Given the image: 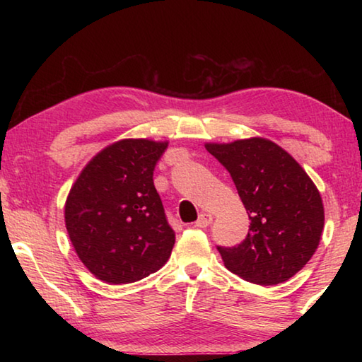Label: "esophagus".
<instances>
[{"label": "esophagus", "instance_id": "34e87169", "mask_svg": "<svg viewBox=\"0 0 362 362\" xmlns=\"http://www.w3.org/2000/svg\"><path fill=\"white\" fill-rule=\"evenodd\" d=\"M212 222V216L211 214H201L199 218L196 220L194 226H199V228H206V226H209Z\"/></svg>", "mask_w": 362, "mask_h": 362}]
</instances>
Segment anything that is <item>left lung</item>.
Returning <instances> with one entry per match:
<instances>
[{
	"mask_svg": "<svg viewBox=\"0 0 362 362\" xmlns=\"http://www.w3.org/2000/svg\"><path fill=\"white\" fill-rule=\"evenodd\" d=\"M235 182L249 214V233L235 247H217L225 267L249 283L273 286L300 272L324 228L321 194L284 148L263 137L206 144Z\"/></svg>",
	"mask_w": 362,
	"mask_h": 362,
	"instance_id": "8db88e82",
	"label": "left lung"
}]
</instances>
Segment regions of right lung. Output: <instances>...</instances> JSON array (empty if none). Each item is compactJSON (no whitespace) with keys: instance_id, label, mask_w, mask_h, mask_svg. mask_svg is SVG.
<instances>
[{"instance_id":"1","label":"right lung","mask_w":362,"mask_h":362,"mask_svg":"<svg viewBox=\"0 0 362 362\" xmlns=\"http://www.w3.org/2000/svg\"><path fill=\"white\" fill-rule=\"evenodd\" d=\"M168 142L122 139L86 164L65 201L75 252L97 279L136 283L169 260L175 243L153 170Z\"/></svg>"}]
</instances>
